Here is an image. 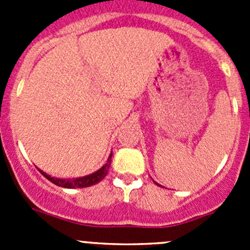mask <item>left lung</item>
<instances>
[{
  "label": "left lung",
  "mask_w": 250,
  "mask_h": 250,
  "mask_svg": "<svg viewBox=\"0 0 250 250\" xmlns=\"http://www.w3.org/2000/svg\"><path fill=\"white\" fill-rule=\"evenodd\" d=\"M157 185H158V184H157Z\"/></svg>",
  "instance_id": "left-lung-1"
}]
</instances>
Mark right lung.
<instances>
[{
	"instance_id": "obj_1",
	"label": "right lung",
	"mask_w": 250,
	"mask_h": 250,
	"mask_svg": "<svg viewBox=\"0 0 250 250\" xmlns=\"http://www.w3.org/2000/svg\"><path fill=\"white\" fill-rule=\"evenodd\" d=\"M111 156L109 157V160H107V163L106 165L103 166L102 168H100L98 172L90 174V175H87V176H83V178H78V179H72V180H62V179H54V178H50L49 175H47L46 173L41 172L43 174L44 176L48 179V180H50L52 183H54L55 185L58 186H62V188H89V186L92 185H95V184L100 183V181L103 180V179L106 176L107 172H109V168H110V165H111Z\"/></svg>"
}]
</instances>
